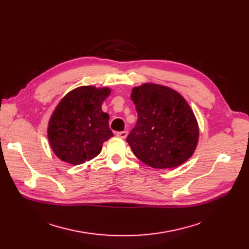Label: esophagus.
<instances>
[{
	"label": "esophagus",
	"mask_w": 249,
	"mask_h": 249,
	"mask_svg": "<svg viewBox=\"0 0 249 249\" xmlns=\"http://www.w3.org/2000/svg\"><path fill=\"white\" fill-rule=\"evenodd\" d=\"M128 135L127 131H120V132H117V136L120 137V138H126Z\"/></svg>",
	"instance_id": "34e87169"
}]
</instances>
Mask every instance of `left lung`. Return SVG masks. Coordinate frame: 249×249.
<instances>
[{
	"label": "left lung",
	"mask_w": 249,
	"mask_h": 249,
	"mask_svg": "<svg viewBox=\"0 0 249 249\" xmlns=\"http://www.w3.org/2000/svg\"><path fill=\"white\" fill-rule=\"evenodd\" d=\"M137 122L126 141L136 158L154 168H172L188 160L199 139L196 117L176 90L154 84L132 89Z\"/></svg>",
	"instance_id": "8db88e82"
}]
</instances>
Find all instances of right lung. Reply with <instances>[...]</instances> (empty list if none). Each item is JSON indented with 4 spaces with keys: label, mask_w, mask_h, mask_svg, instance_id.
Listing matches in <instances>:
<instances>
[{
    "label": "right lung",
    "mask_w": 249,
    "mask_h": 249,
    "mask_svg": "<svg viewBox=\"0 0 249 249\" xmlns=\"http://www.w3.org/2000/svg\"><path fill=\"white\" fill-rule=\"evenodd\" d=\"M109 94L108 88L87 86L60 101L48 125V140L58 159L76 165L101 152L103 143L113 136L109 115L101 108Z\"/></svg>",
    "instance_id": "right-lung-1"
}]
</instances>
